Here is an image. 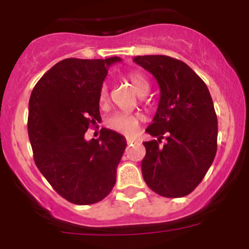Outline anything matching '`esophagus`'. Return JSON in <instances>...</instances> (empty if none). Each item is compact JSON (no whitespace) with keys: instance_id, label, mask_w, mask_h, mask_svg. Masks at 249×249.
<instances>
[{"instance_id":"esophagus-1","label":"esophagus","mask_w":249,"mask_h":249,"mask_svg":"<svg viewBox=\"0 0 249 249\" xmlns=\"http://www.w3.org/2000/svg\"><path fill=\"white\" fill-rule=\"evenodd\" d=\"M126 142H127V144H130V143H134L135 140L131 139V137H126Z\"/></svg>"}]
</instances>
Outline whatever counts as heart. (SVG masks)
I'll return each mask as SVG.
<instances>
[{
    "instance_id": "b5f03b06",
    "label": "heart",
    "mask_w": 249,
    "mask_h": 249,
    "mask_svg": "<svg viewBox=\"0 0 249 249\" xmlns=\"http://www.w3.org/2000/svg\"><path fill=\"white\" fill-rule=\"evenodd\" d=\"M126 78L131 83L132 88H134L137 94L141 95V96L147 94L148 90H149V83H148V80L145 79L143 74H141L140 72H130V73L126 74ZM107 100H108V90H107L106 85H102L99 94L100 105H105ZM140 119V115L136 114V113L118 112L108 118L107 126L110 130H114V131L120 132V134L131 135L139 127Z\"/></svg>"
}]
</instances>
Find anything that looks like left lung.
I'll use <instances>...</instances> for the list:
<instances>
[{"label": "left lung", "instance_id": "left-lung-1", "mask_svg": "<svg viewBox=\"0 0 249 249\" xmlns=\"http://www.w3.org/2000/svg\"><path fill=\"white\" fill-rule=\"evenodd\" d=\"M134 61L154 76L160 100L145 131L143 179L157 194L182 197L205 177L217 153L218 122L203 80L183 61L166 55H144ZM167 140L162 146L161 140Z\"/></svg>", "mask_w": 249, "mask_h": 249}]
</instances>
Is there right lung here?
Listing matches in <instances>:
<instances>
[{"label": "right lung", "instance_id": "obj_1", "mask_svg": "<svg viewBox=\"0 0 249 249\" xmlns=\"http://www.w3.org/2000/svg\"><path fill=\"white\" fill-rule=\"evenodd\" d=\"M108 59H65L37 82L29 102L27 131L34 159L55 192L76 205L101 201L115 184L126 140L101 129L85 141L90 124L101 120L99 94Z\"/></svg>", "mask_w": 249, "mask_h": 249}]
</instances>
